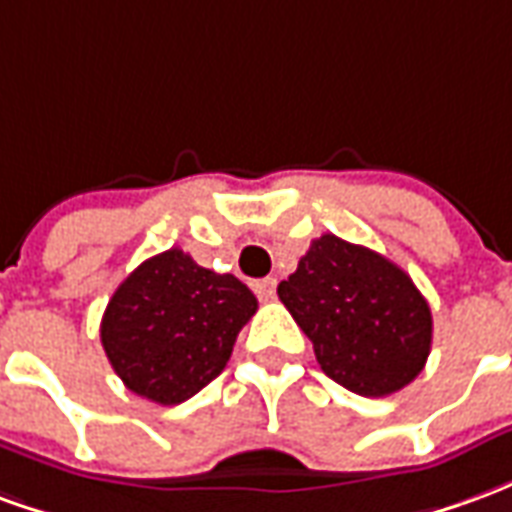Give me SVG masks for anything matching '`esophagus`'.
I'll use <instances>...</instances> for the list:
<instances>
[{"mask_svg":"<svg viewBox=\"0 0 512 512\" xmlns=\"http://www.w3.org/2000/svg\"><path fill=\"white\" fill-rule=\"evenodd\" d=\"M255 293L260 301H271L277 296V279H260V282H255Z\"/></svg>","mask_w":512,"mask_h":512,"instance_id":"esophagus-1","label":"esophagus"}]
</instances>
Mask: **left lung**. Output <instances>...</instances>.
Listing matches in <instances>:
<instances>
[{"label":"left lung","instance_id":"1","mask_svg":"<svg viewBox=\"0 0 512 512\" xmlns=\"http://www.w3.org/2000/svg\"><path fill=\"white\" fill-rule=\"evenodd\" d=\"M277 293L323 373L356 395L400 392L428 362V301L403 268L367 246L315 238Z\"/></svg>","mask_w":512,"mask_h":512}]
</instances>
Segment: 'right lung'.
I'll return each mask as SVG.
<instances>
[{"label":"right lung","mask_w":512,"mask_h":512,"mask_svg":"<svg viewBox=\"0 0 512 512\" xmlns=\"http://www.w3.org/2000/svg\"><path fill=\"white\" fill-rule=\"evenodd\" d=\"M257 299L233 274L167 249L134 268L101 321V343L134 395L178 406L219 376Z\"/></svg>","instance_id":"add662e5"}]
</instances>
